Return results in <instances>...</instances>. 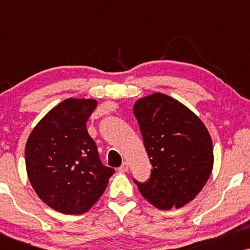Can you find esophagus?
<instances>
[{"label": "esophagus", "mask_w": 250, "mask_h": 250, "mask_svg": "<svg viewBox=\"0 0 250 250\" xmlns=\"http://www.w3.org/2000/svg\"><path fill=\"white\" fill-rule=\"evenodd\" d=\"M128 163H123V165L119 167V170H121V172H128Z\"/></svg>", "instance_id": "esophagus-1"}]
</instances>
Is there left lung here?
<instances>
[{
	"label": "left lung",
	"instance_id": "1",
	"mask_svg": "<svg viewBox=\"0 0 250 250\" xmlns=\"http://www.w3.org/2000/svg\"><path fill=\"white\" fill-rule=\"evenodd\" d=\"M151 175L138 184L143 197L159 209L181 208L193 200L209 179L213 142L198 116L176 99L153 93L133 105Z\"/></svg>",
	"mask_w": 250,
	"mask_h": 250
}]
</instances>
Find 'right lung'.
<instances>
[{"instance_id":"right-lung-1","label":"right lung","mask_w":250,"mask_h":250,"mask_svg":"<svg viewBox=\"0 0 250 250\" xmlns=\"http://www.w3.org/2000/svg\"><path fill=\"white\" fill-rule=\"evenodd\" d=\"M97 104L94 99H66L37 123L27 140L29 182L41 200L59 213H86L115 173L102 165L86 129Z\"/></svg>"}]
</instances>
